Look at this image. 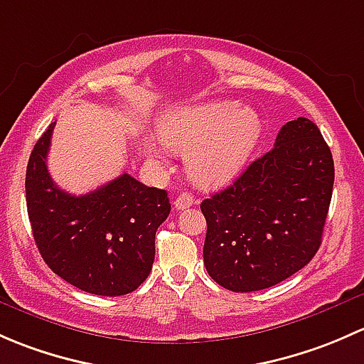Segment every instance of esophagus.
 I'll list each match as a JSON object with an SVG mask.
<instances>
[{
    "label": "esophagus",
    "mask_w": 364,
    "mask_h": 364,
    "mask_svg": "<svg viewBox=\"0 0 364 364\" xmlns=\"http://www.w3.org/2000/svg\"><path fill=\"white\" fill-rule=\"evenodd\" d=\"M173 205H175V208H177V210L189 208V207H193V205H194V198L191 196L189 193H182V194H178Z\"/></svg>",
    "instance_id": "obj_1"
}]
</instances>
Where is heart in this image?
<instances>
[{
  "label": "heart",
  "mask_w": 364,
  "mask_h": 364,
  "mask_svg": "<svg viewBox=\"0 0 364 364\" xmlns=\"http://www.w3.org/2000/svg\"><path fill=\"white\" fill-rule=\"evenodd\" d=\"M261 119L237 101H215L175 108L157 122V140L166 151L186 157L187 173L200 187H219L233 181L256 149ZM152 166H166L163 152L145 147Z\"/></svg>",
  "instance_id": "obj_1"
}]
</instances>
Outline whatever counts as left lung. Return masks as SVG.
Returning <instances> with one entry per match:
<instances>
[{"instance_id": "1", "label": "left lung", "mask_w": 364, "mask_h": 364, "mask_svg": "<svg viewBox=\"0 0 364 364\" xmlns=\"http://www.w3.org/2000/svg\"><path fill=\"white\" fill-rule=\"evenodd\" d=\"M335 164L319 127L287 122L275 145L201 203L208 275L235 293L261 291L310 263L321 247Z\"/></svg>"}]
</instances>
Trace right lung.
I'll use <instances>...</instances> for the list:
<instances>
[{
	"label": "right lung",
	"mask_w": 364,
	"mask_h": 364,
	"mask_svg": "<svg viewBox=\"0 0 364 364\" xmlns=\"http://www.w3.org/2000/svg\"><path fill=\"white\" fill-rule=\"evenodd\" d=\"M54 124L36 141L26 170L36 247L55 275L85 293H133L154 263L156 231L171 210L166 191L129 173L82 196L59 189L47 168Z\"/></svg>",
	"instance_id": "obj_1"
}]
</instances>
